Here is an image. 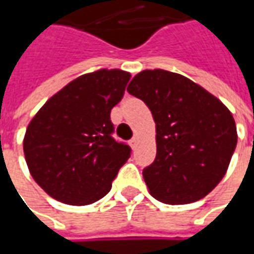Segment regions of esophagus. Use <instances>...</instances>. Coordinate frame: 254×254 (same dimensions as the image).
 <instances>
[{
	"label": "esophagus",
	"instance_id": "obj_1",
	"mask_svg": "<svg viewBox=\"0 0 254 254\" xmlns=\"http://www.w3.org/2000/svg\"><path fill=\"white\" fill-rule=\"evenodd\" d=\"M130 145H131L132 150H135V147L138 145V138L137 137H132L131 140H130Z\"/></svg>",
	"mask_w": 254,
	"mask_h": 254
}]
</instances>
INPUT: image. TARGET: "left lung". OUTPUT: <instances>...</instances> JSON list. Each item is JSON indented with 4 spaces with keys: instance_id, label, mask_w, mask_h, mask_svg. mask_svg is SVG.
<instances>
[{
    "instance_id": "1",
    "label": "left lung",
    "mask_w": 254,
    "mask_h": 254,
    "mask_svg": "<svg viewBox=\"0 0 254 254\" xmlns=\"http://www.w3.org/2000/svg\"><path fill=\"white\" fill-rule=\"evenodd\" d=\"M127 90L147 104L155 122L157 155L142 171L150 193L170 205L206 196L236 148L229 109L188 77L162 69L135 74Z\"/></svg>"
}]
</instances>
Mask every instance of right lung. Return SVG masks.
I'll use <instances>...</instances> for the list:
<instances>
[{"label":"right lung","mask_w":254,"mask_h":254,"mask_svg":"<svg viewBox=\"0 0 254 254\" xmlns=\"http://www.w3.org/2000/svg\"><path fill=\"white\" fill-rule=\"evenodd\" d=\"M131 74L100 69L67 83L28 124L26 165L35 182L54 199L90 205L112 190L131 148L112 137V109L123 99Z\"/></svg>","instance_id":"1"}]
</instances>
